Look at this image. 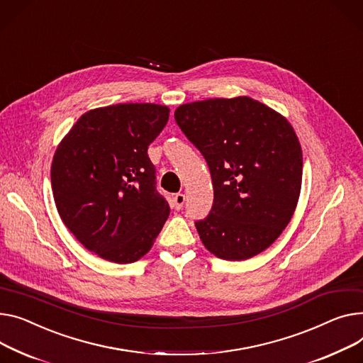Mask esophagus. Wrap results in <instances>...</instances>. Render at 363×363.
Listing matches in <instances>:
<instances>
[{
	"label": "esophagus",
	"instance_id": "obj_1",
	"mask_svg": "<svg viewBox=\"0 0 363 363\" xmlns=\"http://www.w3.org/2000/svg\"><path fill=\"white\" fill-rule=\"evenodd\" d=\"M184 204H185V196L184 194H177L175 197H174V207L177 208V210H181L182 207H184Z\"/></svg>",
	"mask_w": 363,
	"mask_h": 363
}]
</instances>
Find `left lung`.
Here are the masks:
<instances>
[{
	"label": "left lung",
	"instance_id": "8db88e82",
	"mask_svg": "<svg viewBox=\"0 0 363 363\" xmlns=\"http://www.w3.org/2000/svg\"><path fill=\"white\" fill-rule=\"evenodd\" d=\"M175 121L210 169L213 206L196 222L204 247L228 261L267 250L301 194L303 162L292 125L247 96L181 105Z\"/></svg>",
	"mask_w": 363,
	"mask_h": 363
}]
</instances>
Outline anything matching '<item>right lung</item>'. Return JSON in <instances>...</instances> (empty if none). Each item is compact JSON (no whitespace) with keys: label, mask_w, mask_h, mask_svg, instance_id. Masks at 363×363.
I'll list each match as a JSON object with an SVG mask.
<instances>
[{"label":"right lung","mask_w":363,"mask_h":363,"mask_svg":"<svg viewBox=\"0 0 363 363\" xmlns=\"http://www.w3.org/2000/svg\"><path fill=\"white\" fill-rule=\"evenodd\" d=\"M169 108L119 104L86 112L58 146L51 182L64 225L101 258L128 264L147 254L169 204L156 189L147 149Z\"/></svg>","instance_id":"add662e5"}]
</instances>
